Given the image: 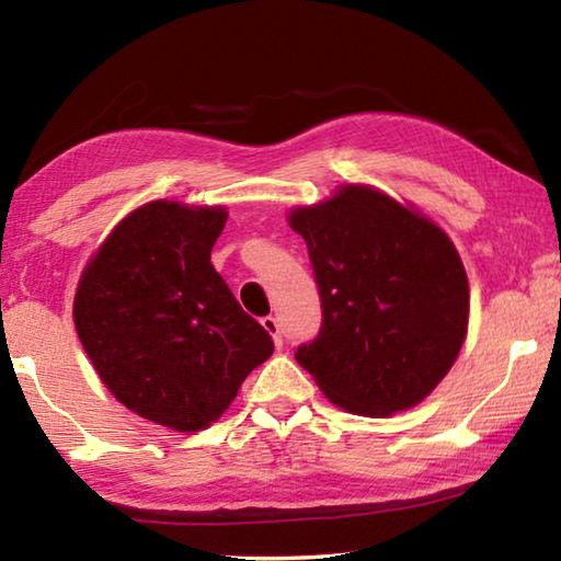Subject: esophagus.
Listing matches in <instances>:
<instances>
[{
  "label": "esophagus",
  "mask_w": 561,
  "mask_h": 561,
  "mask_svg": "<svg viewBox=\"0 0 561 561\" xmlns=\"http://www.w3.org/2000/svg\"><path fill=\"white\" fill-rule=\"evenodd\" d=\"M262 327L270 331L272 339H274V344H277V346H282V344H284V339H282V329H279V319H277V317H274V314L262 317Z\"/></svg>",
  "instance_id": "esophagus-1"
}]
</instances>
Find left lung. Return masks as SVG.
Instances as JSON below:
<instances>
[{
  "label": "left lung",
  "mask_w": 561,
  "mask_h": 561,
  "mask_svg": "<svg viewBox=\"0 0 561 561\" xmlns=\"http://www.w3.org/2000/svg\"><path fill=\"white\" fill-rule=\"evenodd\" d=\"M289 225L307 242L321 299L319 334L299 344V364L348 413L423 401L468 331V277L448 234L360 185L294 210Z\"/></svg>",
  "instance_id": "1"
}]
</instances>
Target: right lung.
<instances>
[{
  "label": "right lung",
  "mask_w": 561,
  "mask_h": 561,
  "mask_svg": "<svg viewBox=\"0 0 561 561\" xmlns=\"http://www.w3.org/2000/svg\"><path fill=\"white\" fill-rule=\"evenodd\" d=\"M225 222L222 207H138L76 291V331L103 383L130 411L175 431L217 421L274 351L210 262Z\"/></svg>",
  "instance_id": "obj_1"
}]
</instances>
